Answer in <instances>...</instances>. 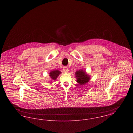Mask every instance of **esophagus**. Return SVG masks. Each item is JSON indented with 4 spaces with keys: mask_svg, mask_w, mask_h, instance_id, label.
I'll use <instances>...</instances> for the list:
<instances>
[{
    "mask_svg": "<svg viewBox=\"0 0 133 133\" xmlns=\"http://www.w3.org/2000/svg\"><path fill=\"white\" fill-rule=\"evenodd\" d=\"M63 71L64 72V73H68V68H67V67H64L63 69Z\"/></svg>",
    "mask_w": 133,
    "mask_h": 133,
    "instance_id": "obj_1",
    "label": "esophagus"
}]
</instances>
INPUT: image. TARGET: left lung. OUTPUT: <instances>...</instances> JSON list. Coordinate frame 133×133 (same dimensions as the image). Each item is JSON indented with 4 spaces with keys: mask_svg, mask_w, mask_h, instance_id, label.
Returning <instances> with one entry per match:
<instances>
[{
    "mask_svg": "<svg viewBox=\"0 0 133 133\" xmlns=\"http://www.w3.org/2000/svg\"><path fill=\"white\" fill-rule=\"evenodd\" d=\"M77 82L81 85H84L90 81V76L85 70L82 69L77 71L75 73Z\"/></svg>",
    "mask_w": 133,
    "mask_h": 133,
    "instance_id": "8db88e82",
    "label": "left lung"
}]
</instances>
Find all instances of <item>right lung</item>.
Masks as SVG:
<instances>
[{
    "label": "right lung",
    "instance_id": "add662e5",
    "mask_svg": "<svg viewBox=\"0 0 133 133\" xmlns=\"http://www.w3.org/2000/svg\"><path fill=\"white\" fill-rule=\"evenodd\" d=\"M61 73V72H60L59 70H53L50 71V72L49 73V76L50 77L51 80L50 81L52 82V81H55L57 77Z\"/></svg>",
    "mask_w": 133,
    "mask_h": 133
}]
</instances>
